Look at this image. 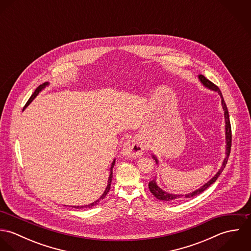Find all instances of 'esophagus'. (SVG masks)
Masks as SVG:
<instances>
[{"label": "esophagus", "mask_w": 251, "mask_h": 251, "mask_svg": "<svg viewBox=\"0 0 251 251\" xmlns=\"http://www.w3.org/2000/svg\"><path fill=\"white\" fill-rule=\"evenodd\" d=\"M144 150L145 145L143 142L139 138L134 137L126 142L123 149V154L129 158H135L142 155Z\"/></svg>", "instance_id": "obj_1"}]
</instances>
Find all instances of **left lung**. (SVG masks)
Instances as JSON below:
<instances>
[{"mask_svg": "<svg viewBox=\"0 0 251 251\" xmlns=\"http://www.w3.org/2000/svg\"><path fill=\"white\" fill-rule=\"evenodd\" d=\"M198 78L199 80L201 81V83L208 89L210 90H213L215 92H217L221 98V104H222V108L224 110V118H225V138H226V156L223 160V163H222V166L221 168L218 170V172L215 174V176L210 179L207 183H205L203 186H201L200 188H198L197 190H194L188 194H171V193H168L164 190H162L156 183L155 179H152L149 182V188H150V191L152 193V195L161 200V201H164V202H177V201H180L181 199L183 198H191V197H194L200 193H202L204 190H206L211 184H213L215 182V180L217 179V178L219 177V175L221 174V172L223 171V169L225 168L226 164H227V161H228V158H229V155H230V151H231V145H232V131H231V124H230V119H229V113H228V109L226 106V103L223 100V97H222V94L219 90V88L215 85L213 82H211L210 80H208L204 75L200 74L198 75ZM153 159L155 160L156 163H158L156 157L154 155H152Z\"/></svg>", "mask_w": 251, "mask_h": 251, "instance_id": "1", "label": "left lung"}]
</instances>
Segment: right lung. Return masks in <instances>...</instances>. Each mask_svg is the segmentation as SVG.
I'll return each mask as SVG.
<instances>
[{
	"instance_id": "add662e5",
	"label": "right lung",
	"mask_w": 251,
	"mask_h": 251,
	"mask_svg": "<svg viewBox=\"0 0 251 251\" xmlns=\"http://www.w3.org/2000/svg\"><path fill=\"white\" fill-rule=\"evenodd\" d=\"M49 83H43V84H41V85H39L37 88L36 89V91L34 92V94L31 96V98L29 99V100L27 101V103H26V105H25V107H27L33 100H34V99L36 98V96L39 94V92L40 91H42L47 85H48ZM114 165H115V159L113 160V162H112V165H111V168H110V175H109V179H108V184L107 186H106V188H105V191L103 192V194L100 196V198H99L97 201H95L94 203H91V204H89V205H85V206H71V207H74V208H76V209H85V208H93L94 206H96V205H98L99 203H100V201L101 200V199H104L105 198V196L107 195L108 192H109V190H110V186H111V181H112V178H113V168H114Z\"/></svg>"
}]
</instances>
